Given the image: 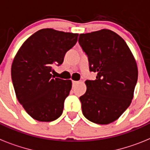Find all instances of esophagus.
<instances>
[{"label": "esophagus", "instance_id": "obj_1", "mask_svg": "<svg viewBox=\"0 0 150 150\" xmlns=\"http://www.w3.org/2000/svg\"><path fill=\"white\" fill-rule=\"evenodd\" d=\"M77 84H79V81H72V86L75 87V85H77Z\"/></svg>", "mask_w": 150, "mask_h": 150}]
</instances>
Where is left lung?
<instances>
[{
	"label": "left lung",
	"mask_w": 150,
	"mask_h": 150,
	"mask_svg": "<svg viewBox=\"0 0 150 150\" xmlns=\"http://www.w3.org/2000/svg\"><path fill=\"white\" fill-rule=\"evenodd\" d=\"M79 42L90 71L97 72L95 80L85 81L86 92L79 98L82 114L95 124H110L131 103L138 78L137 62L125 41L110 30L80 34Z\"/></svg>",
	"instance_id": "left-lung-1"
}]
</instances>
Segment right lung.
I'll return each instance as SVG.
<instances>
[{
  "mask_svg": "<svg viewBox=\"0 0 150 150\" xmlns=\"http://www.w3.org/2000/svg\"><path fill=\"white\" fill-rule=\"evenodd\" d=\"M78 36L42 29L30 36L15 56L11 79L16 96L35 120L53 121L62 114L71 81L53 77L51 71L53 65L62 64L65 53L75 46Z\"/></svg>",
  "mask_w": 150,
  "mask_h": 150,
  "instance_id": "add662e5",
  "label": "right lung"
}]
</instances>
